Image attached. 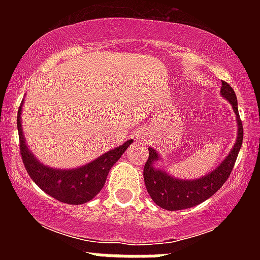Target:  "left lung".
I'll return each instance as SVG.
<instances>
[{
    "label": "left lung",
    "instance_id": "1",
    "mask_svg": "<svg viewBox=\"0 0 260 260\" xmlns=\"http://www.w3.org/2000/svg\"><path fill=\"white\" fill-rule=\"evenodd\" d=\"M220 92L226 100L231 102L234 113L237 116L238 137L233 150L231 151L228 157L216 168V171L211 172L210 174L202 177L199 180H176V178L168 176L164 172L157 171L153 168L155 161L158 160V156L155 150L148 148V160L144 164L143 169L144 183H146L147 191L152 198V201L164 210H186V208L194 207L197 204H201L202 202L207 201L226 182L232 171H233L238 152H240L241 146H242L243 126L240 118V113H238L237 96H236V92L233 91L231 84L222 80Z\"/></svg>",
    "mask_w": 260,
    "mask_h": 260
}]
</instances>
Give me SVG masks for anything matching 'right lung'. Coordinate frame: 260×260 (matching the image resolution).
Returning a JSON list of instances; mask_svg holds the SVG:
<instances>
[{"mask_svg":"<svg viewBox=\"0 0 260 260\" xmlns=\"http://www.w3.org/2000/svg\"><path fill=\"white\" fill-rule=\"evenodd\" d=\"M20 110L19 105L17 116L18 134H19V151L22 161L24 164L27 173L32 181L44 192L53 197L57 201L68 204H83L98 195L103 189L110 168L121 157L130 144L132 139L109 151L105 155L96 158L95 161L89 162L78 169L71 171H57L52 169L40 162L34 157L28 151L23 138L22 125H20Z\"/></svg>","mask_w":260,"mask_h":260,"instance_id":"right-lung-1","label":"right lung"}]
</instances>
